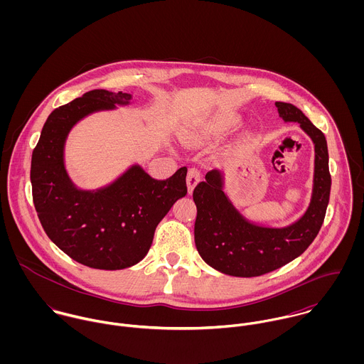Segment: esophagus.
Segmentation results:
<instances>
[{"label":"esophagus","mask_w":364,"mask_h":364,"mask_svg":"<svg viewBox=\"0 0 364 364\" xmlns=\"http://www.w3.org/2000/svg\"><path fill=\"white\" fill-rule=\"evenodd\" d=\"M199 181H200V172L196 168H189L188 175H186V183H188L189 195L193 193V189L199 183Z\"/></svg>","instance_id":"obj_1"}]
</instances>
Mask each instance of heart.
<instances>
[{
  "label": "heart",
  "mask_w": 364,
  "mask_h": 364,
  "mask_svg": "<svg viewBox=\"0 0 364 364\" xmlns=\"http://www.w3.org/2000/svg\"><path fill=\"white\" fill-rule=\"evenodd\" d=\"M242 117L237 112H223L211 114L198 122L188 124L183 129V137L188 140H208L220 137L238 126Z\"/></svg>",
  "instance_id": "1"
}]
</instances>
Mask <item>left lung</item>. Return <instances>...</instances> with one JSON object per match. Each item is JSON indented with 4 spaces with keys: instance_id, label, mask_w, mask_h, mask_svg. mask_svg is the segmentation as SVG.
Instances as JSON below:
<instances>
[{
    "instance_id": "1",
    "label": "left lung",
    "mask_w": 364,
    "mask_h": 364,
    "mask_svg": "<svg viewBox=\"0 0 364 364\" xmlns=\"http://www.w3.org/2000/svg\"><path fill=\"white\" fill-rule=\"evenodd\" d=\"M286 123H297L314 144L311 198L306 211L287 225L250 220L225 192L224 171L213 169L193 191L198 208L195 244L213 269L237 277H254L299 258L316 237L331 192L329 156L323 133L294 105L276 102Z\"/></svg>"
}]
</instances>
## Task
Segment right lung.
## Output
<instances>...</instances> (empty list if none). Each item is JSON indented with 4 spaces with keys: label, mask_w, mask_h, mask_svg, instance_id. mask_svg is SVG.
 <instances>
[{
    "label": "right lung",
    "mask_w": 364,
    "mask_h": 364,
    "mask_svg": "<svg viewBox=\"0 0 364 364\" xmlns=\"http://www.w3.org/2000/svg\"><path fill=\"white\" fill-rule=\"evenodd\" d=\"M132 104L133 95L126 92H85L53 110L32 154V195L42 227L64 254L94 269L119 270L144 259L156 225L188 193L185 166L156 181L136 162L95 189L71 179L65 143L74 126L90 114Z\"/></svg>",
    "instance_id": "add662e5"
}]
</instances>
